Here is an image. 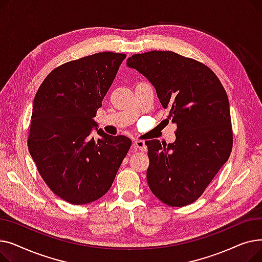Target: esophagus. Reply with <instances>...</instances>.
Returning a JSON list of instances; mask_svg holds the SVG:
<instances>
[{
  "instance_id": "obj_1",
  "label": "esophagus",
  "mask_w": 262,
  "mask_h": 262,
  "mask_svg": "<svg viewBox=\"0 0 262 262\" xmlns=\"http://www.w3.org/2000/svg\"><path fill=\"white\" fill-rule=\"evenodd\" d=\"M133 146L136 150H141V152H146V145L145 142L142 140H137L133 143Z\"/></svg>"
}]
</instances>
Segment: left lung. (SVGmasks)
<instances>
[{
	"label": "left lung",
	"instance_id": "obj_1",
	"mask_svg": "<svg viewBox=\"0 0 262 262\" xmlns=\"http://www.w3.org/2000/svg\"><path fill=\"white\" fill-rule=\"evenodd\" d=\"M126 64L155 87L162 107L170 109L163 122L171 121L177 126L173 143L145 141L148 187L172 207L193 203L231 152L226 91L207 66L171 51L135 54Z\"/></svg>",
	"mask_w": 262,
	"mask_h": 262
}]
</instances>
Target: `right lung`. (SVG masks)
I'll return each mask as SVG.
<instances>
[{
	"instance_id": "obj_1",
	"label": "right lung",
	"mask_w": 262,
	"mask_h": 262,
	"mask_svg": "<svg viewBox=\"0 0 262 262\" xmlns=\"http://www.w3.org/2000/svg\"><path fill=\"white\" fill-rule=\"evenodd\" d=\"M125 57L103 52L66 62L36 93L30 154L49 188L70 204L106 194L132 145L126 136L108 135L93 120ZM94 127L98 139L91 135Z\"/></svg>"
}]
</instances>
